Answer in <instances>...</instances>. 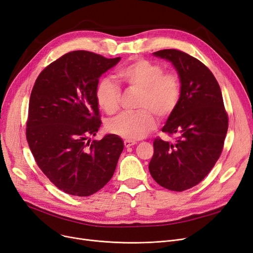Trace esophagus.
<instances>
[{"label":"esophagus","instance_id":"34e87169","mask_svg":"<svg viewBox=\"0 0 253 253\" xmlns=\"http://www.w3.org/2000/svg\"><path fill=\"white\" fill-rule=\"evenodd\" d=\"M136 143L134 141H128V139H126V141H124V145L126 148H129L131 146H134Z\"/></svg>","mask_w":253,"mask_h":253}]
</instances>
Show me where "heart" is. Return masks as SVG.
Here are the masks:
<instances>
[{"label":"heart","mask_w":253,"mask_h":253,"mask_svg":"<svg viewBox=\"0 0 253 253\" xmlns=\"http://www.w3.org/2000/svg\"><path fill=\"white\" fill-rule=\"evenodd\" d=\"M116 77L130 88L141 91L135 112H123L107 124L108 131L118 136L134 141L143 138L156 126L151 112L161 118L171 115L177 107L181 96V81L178 75L168 72L156 62L138 58L122 65L116 72ZM121 90L111 80H100L96 88L99 107L107 115L119 108Z\"/></svg>","instance_id":"b5f03b06"}]
</instances>
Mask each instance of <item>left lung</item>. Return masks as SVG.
<instances>
[{
  "label": "left lung",
  "mask_w": 253,
  "mask_h": 253,
  "mask_svg": "<svg viewBox=\"0 0 253 253\" xmlns=\"http://www.w3.org/2000/svg\"><path fill=\"white\" fill-rule=\"evenodd\" d=\"M153 55L172 63L181 81V96L163 127L176 141L155 138L149 171L165 189L182 192L204 179L219 160L228 118L219 83L201 61L174 49Z\"/></svg>",
  "instance_id": "obj_1"
}]
</instances>
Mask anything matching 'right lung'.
I'll use <instances>...</instances> for the list:
<instances>
[{
  "label": "right lung",
  "mask_w": 253,
  "mask_h": 253,
  "mask_svg": "<svg viewBox=\"0 0 253 253\" xmlns=\"http://www.w3.org/2000/svg\"><path fill=\"white\" fill-rule=\"evenodd\" d=\"M120 60L73 51L48 65L34 83L27 141L37 166L67 194H95L116 171L124 149L122 138L106 134L90 143V136L101 126L96 99L99 78Z\"/></svg>",
  "instance_id": "add662e5"
}]
</instances>
